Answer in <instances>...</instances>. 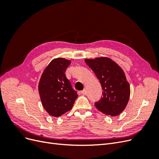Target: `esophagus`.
I'll return each mask as SVG.
<instances>
[{
	"label": "esophagus",
	"mask_w": 159,
	"mask_h": 159,
	"mask_svg": "<svg viewBox=\"0 0 159 159\" xmlns=\"http://www.w3.org/2000/svg\"><path fill=\"white\" fill-rule=\"evenodd\" d=\"M81 93L85 95H86V93H87V91H86L85 89H84V90H82V91H81Z\"/></svg>",
	"instance_id": "1"
}]
</instances>
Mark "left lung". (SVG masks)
<instances>
[{
    "label": "left lung",
    "mask_w": 159,
    "mask_h": 159,
    "mask_svg": "<svg viewBox=\"0 0 159 159\" xmlns=\"http://www.w3.org/2000/svg\"><path fill=\"white\" fill-rule=\"evenodd\" d=\"M102 85L103 97L95 106L101 112L117 116L126 107L130 97V85L123 70L111 59L106 57L85 59Z\"/></svg>",
    "instance_id": "8db88e82"
}]
</instances>
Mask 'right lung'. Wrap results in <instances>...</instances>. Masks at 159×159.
Listing matches in <instances>:
<instances>
[{
  "label": "right lung",
  "instance_id": "1",
  "mask_svg": "<svg viewBox=\"0 0 159 159\" xmlns=\"http://www.w3.org/2000/svg\"><path fill=\"white\" fill-rule=\"evenodd\" d=\"M71 61L64 58L52 60L44 70L38 84L43 107L53 117L68 112L78 95L72 88L65 71Z\"/></svg>",
  "mask_w": 159,
  "mask_h": 159
}]
</instances>
